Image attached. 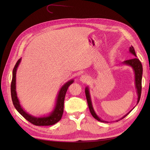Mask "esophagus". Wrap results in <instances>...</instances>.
<instances>
[{"mask_svg":"<svg viewBox=\"0 0 150 150\" xmlns=\"http://www.w3.org/2000/svg\"><path fill=\"white\" fill-rule=\"evenodd\" d=\"M80 81H81V82H83V83H87L88 81H89V78H88L87 76L83 75V76H81Z\"/></svg>","mask_w":150,"mask_h":150,"instance_id":"esophagus-1","label":"esophagus"}]
</instances>
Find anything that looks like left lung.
<instances>
[{
    "label": "left lung",
    "instance_id": "obj_1",
    "mask_svg": "<svg viewBox=\"0 0 150 150\" xmlns=\"http://www.w3.org/2000/svg\"><path fill=\"white\" fill-rule=\"evenodd\" d=\"M129 52H130V53L133 54V55L135 57H137V55H136V52H135V51H134V49L132 46H131L129 47ZM122 63H123L124 64H126V65H128V66L132 67V68L133 69V71L134 72L135 86H136V89H137V95H138V101H137V104H138L139 101L140 97H141V94H142V74H143L142 64V63H141L140 61L138 59L137 57H134L133 59H131L125 61ZM85 94H86V99H87V102H88V106H89V111L91 112V114L92 115V116L94 117L95 119L99 121L103 122H108V121L102 120L100 118V117H99L97 116V115L96 114V112H95L94 109H93V107L91 99L89 90L88 87H86V89H85ZM131 111H132V110H131L129 112L127 113V114L125 116L122 117L121 120H122V118H124V117L128 115ZM118 121H120V120H118Z\"/></svg>",
    "mask_w": 150,
    "mask_h": 150
}]
</instances>
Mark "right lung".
I'll return each mask as SVG.
<instances>
[{
    "label": "right lung",
    "mask_w": 150,
    "mask_h": 150,
    "mask_svg": "<svg viewBox=\"0 0 150 150\" xmlns=\"http://www.w3.org/2000/svg\"><path fill=\"white\" fill-rule=\"evenodd\" d=\"M21 61V58L17 61L13 67L12 72V79L11 86V97L13 104L17 111L23 116L25 120L31 122L35 126H51L56 124L59 121H60L64 112V103L66 93L69 86L73 83L74 80H70L67 81L63 85L59 92L58 93L56 99V104L53 111L50 113L49 115L44 117H35L32 116L28 112H26L21 106L19 99L17 98L16 93V71Z\"/></svg>",
    "instance_id": "right-lung-1"
}]
</instances>
